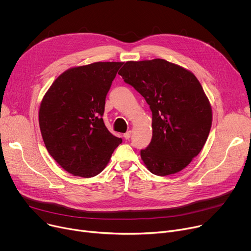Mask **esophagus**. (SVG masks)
I'll list each match as a JSON object with an SVG mask.
<instances>
[{
	"label": "esophagus",
	"mask_w": 251,
	"mask_h": 251,
	"mask_svg": "<svg viewBox=\"0 0 251 251\" xmlns=\"http://www.w3.org/2000/svg\"><path fill=\"white\" fill-rule=\"evenodd\" d=\"M131 134H132V132H131V131H128V132H126V133L123 135V137H124L126 140H129L130 137H131Z\"/></svg>",
	"instance_id": "1"
}]
</instances>
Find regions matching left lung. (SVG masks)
Wrapping results in <instances>:
<instances>
[{
  "mask_svg": "<svg viewBox=\"0 0 251 251\" xmlns=\"http://www.w3.org/2000/svg\"><path fill=\"white\" fill-rule=\"evenodd\" d=\"M150 105L153 136L141 159L158 176L176 174L199 155L208 137L212 111L195 75L162 58L126 61L118 73Z\"/></svg>",
  "mask_w": 251,
  "mask_h": 251,
  "instance_id": "obj_1",
  "label": "left lung"
}]
</instances>
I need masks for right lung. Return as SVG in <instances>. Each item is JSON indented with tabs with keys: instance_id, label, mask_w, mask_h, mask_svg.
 <instances>
[{
	"instance_id": "right-lung-1",
	"label": "right lung",
	"mask_w": 251,
	"mask_h": 251,
	"mask_svg": "<svg viewBox=\"0 0 251 251\" xmlns=\"http://www.w3.org/2000/svg\"><path fill=\"white\" fill-rule=\"evenodd\" d=\"M122 64L98 61L68 68L41 102L39 123L46 148L71 175H98L122 143L102 119L106 95Z\"/></svg>"
}]
</instances>
